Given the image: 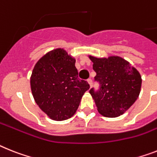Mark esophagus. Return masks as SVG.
I'll list each match as a JSON object with an SVG mask.
<instances>
[{
    "mask_svg": "<svg viewBox=\"0 0 157 157\" xmlns=\"http://www.w3.org/2000/svg\"><path fill=\"white\" fill-rule=\"evenodd\" d=\"M87 81H88V83L89 84V85H90V87H92V85H93V81H92V79H88L87 80Z\"/></svg>",
    "mask_w": 157,
    "mask_h": 157,
    "instance_id": "34e87169",
    "label": "esophagus"
}]
</instances>
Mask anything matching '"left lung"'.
<instances>
[{
  "label": "left lung",
  "instance_id": "left-lung-1",
  "mask_svg": "<svg viewBox=\"0 0 157 157\" xmlns=\"http://www.w3.org/2000/svg\"><path fill=\"white\" fill-rule=\"evenodd\" d=\"M99 83L97 90L92 88V95L98 112L107 117L122 115L138 98L141 87V76L127 60L120 56L97 58L89 56Z\"/></svg>",
  "mask_w": 157,
  "mask_h": 157
}]
</instances>
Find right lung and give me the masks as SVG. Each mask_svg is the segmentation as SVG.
Returning a JSON list of instances; mask_svg holds the SVG:
<instances>
[{
    "mask_svg": "<svg viewBox=\"0 0 157 157\" xmlns=\"http://www.w3.org/2000/svg\"><path fill=\"white\" fill-rule=\"evenodd\" d=\"M76 60L62 48L52 50L38 60L30 85L36 103L54 121L74 115L89 83L78 78Z\"/></svg>",
    "mask_w": 157,
    "mask_h": 157,
    "instance_id": "right-lung-1",
    "label": "right lung"
}]
</instances>
